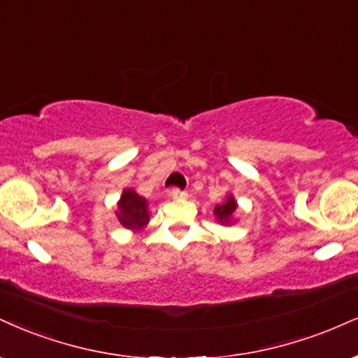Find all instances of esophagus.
I'll list each match as a JSON object with an SVG mask.
<instances>
[{
  "instance_id": "obj_1",
  "label": "esophagus",
  "mask_w": 358,
  "mask_h": 358,
  "mask_svg": "<svg viewBox=\"0 0 358 358\" xmlns=\"http://www.w3.org/2000/svg\"><path fill=\"white\" fill-rule=\"evenodd\" d=\"M170 196L171 198H185L187 196V192L180 190V188H173V190H170Z\"/></svg>"
}]
</instances>
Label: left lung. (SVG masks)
I'll list each match as a JSON object with an SVG mask.
<instances>
[{"mask_svg":"<svg viewBox=\"0 0 358 358\" xmlns=\"http://www.w3.org/2000/svg\"><path fill=\"white\" fill-rule=\"evenodd\" d=\"M236 206H238L236 205V200L231 195H228L227 200L223 201L222 205L215 206L213 213H215V218H217L218 223H222V225H230V223L234 222Z\"/></svg>","mask_w":358,"mask_h":358,"instance_id":"8db88e82","label":"left lung"}]
</instances>
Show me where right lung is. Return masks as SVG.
Instances as JSON below:
<instances>
[{
  "instance_id": "add662e5",
  "label": "right lung",
  "mask_w": 358,
  "mask_h": 358,
  "mask_svg": "<svg viewBox=\"0 0 358 358\" xmlns=\"http://www.w3.org/2000/svg\"><path fill=\"white\" fill-rule=\"evenodd\" d=\"M116 218L128 230H141L150 220L148 205L143 196H140L135 190L127 188L123 190L122 198L118 201V212Z\"/></svg>"
}]
</instances>
